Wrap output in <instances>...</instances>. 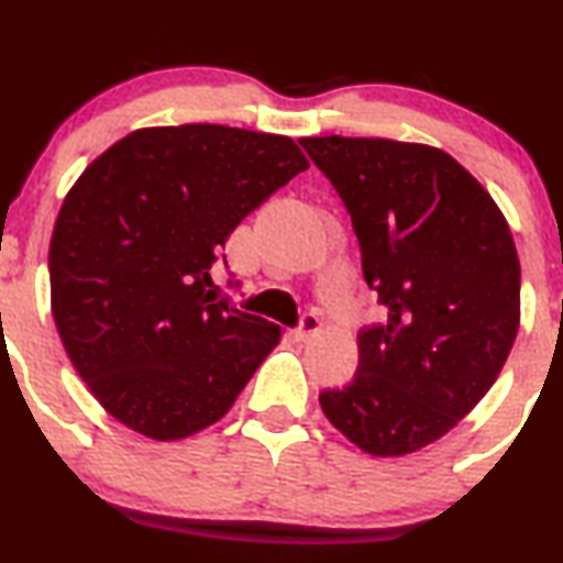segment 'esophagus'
I'll return each mask as SVG.
<instances>
[{"instance_id":"1","label":"esophagus","mask_w":563,"mask_h":563,"mask_svg":"<svg viewBox=\"0 0 563 563\" xmlns=\"http://www.w3.org/2000/svg\"><path fill=\"white\" fill-rule=\"evenodd\" d=\"M320 328H322L320 314H317V311H303L301 320H299V328L294 330V335L299 338V341H309V338L314 335Z\"/></svg>"}]
</instances>
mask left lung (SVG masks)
Here are the masks:
<instances>
[{
	"label": "left lung",
	"mask_w": 563,
	"mask_h": 563,
	"mask_svg": "<svg viewBox=\"0 0 563 563\" xmlns=\"http://www.w3.org/2000/svg\"><path fill=\"white\" fill-rule=\"evenodd\" d=\"M333 183L388 320L320 406L358 449L404 456L445 435L496 383L519 330V256L504 214L451 154L390 139H301Z\"/></svg>",
	"instance_id": "8db88e82"
}]
</instances>
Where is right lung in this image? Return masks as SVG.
Returning a JSON list of instances; mask_svg holds the SVG:
<instances>
[{
  "instance_id": "add662e5",
  "label": "right lung",
  "mask_w": 563,
  "mask_h": 563,
  "mask_svg": "<svg viewBox=\"0 0 563 563\" xmlns=\"http://www.w3.org/2000/svg\"><path fill=\"white\" fill-rule=\"evenodd\" d=\"M309 167L288 135L144 128L65 196L49 246L52 314L73 367L110 415L178 440L233 406L280 324L212 283L235 225Z\"/></svg>"
}]
</instances>
